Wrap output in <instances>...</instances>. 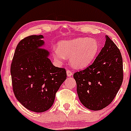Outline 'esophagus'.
<instances>
[{
    "instance_id": "1",
    "label": "esophagus",
    "mask_w": 131,
    "mask_h": 131,
    "mask_svg": "<svg viewBox=\"0 0 131 131\" xmlns=\"http://www.w3.org/2000/svg\"><path fill=\"white\" fill-rule=\"evenodd\" d=\"M66 73H67V77H71V76L72 75V74H73L72 72L69 70H67V71H66Z\"/></svg>"
}]
</instances>
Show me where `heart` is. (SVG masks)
Here are the masks:
<instances>
[{
  "mask_svg": "<svg viewBox=\"0 0 131 131\" xmlns=\"http://www.w3.org/2000/svg\"><path fill=\"white\" fill-rule=\"evenodd\" d=\"M98 50L99 45L95 39L77 38L60 42L58 49L54 51L53 56L59 63L65 60V57L69 58L72 67L82 69L93 61Z\"/></svg>",
  "mask_w": 131,
  "mask_h": 131,
  "instance_id": "1",
  "label": "heart"
}]
</instances>
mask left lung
Returning <instances> with one entry per match:
<instances>
[{
  "label": "left lung",
  "mask_w": 131,
  "mask_h": 131,
  "mask_svg": "<svg viewBox=\"0 0 131 131\" xmlns=\"http://www.w3.org/2000/svg\"><path fill=\"white\" fill-rule=\"evenodd\" d=\"M105 39V46L93 64L73 74L80 102L93 111L103 109L112 102L123 80L121 52L107 35Z\"/></svg>",
  "instance_id": "8db88e82"
}]
</instances>
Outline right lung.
I'll use <instances>...</instances> for the list:
<instances>
[{
    "label": "right lung",
    "instance_id": "obj_1",
    "mask_svg": "<svg viewBox=\"0 0 131 131\" xmlns=\"http://www.w3.org/2000/svg\"><path fill=\"white\" fill-rule=\"evenodd\" d=\"M42 35H31L19 42L10 68L13 90L25 108L45 112L53 105L56 93L67 78L64 69L55 67Z\"/></svg>",
    "mask_w": 131,
    "mask_h": 131
}]
</instances>
